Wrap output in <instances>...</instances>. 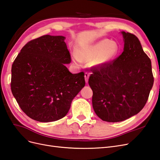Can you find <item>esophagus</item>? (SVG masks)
<instances>
[{"label": "esophagus", "instance_id": "1", "mask_svg": "<svg viewBox=\"0 0 160 160\" xmlns=\"http://www.w3.org/2000/svg\"><path fill=\"white\" fill-rule=\"evenodd\" d=\"M89 76H90L89 73H88V72H86V73H85L84 78H85V81H86V83H88V78H89Z\"/></svg>", "mask_w": 160, "mask_h": 160}]
</instances>
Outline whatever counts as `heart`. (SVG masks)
Instances as JSON below:
<instances>
[{
	"instance_id": "heart-1",
	"label": "heart",
	"mask_w": 160,
	"mask_h": 160,
	"mask_svg": "<svg viewBox=\"0 0 160 160\" xmlns=\"http://www.w3.org/2000/svg\"><path fill=\"white\" fill-rule=\"evenodd\" d=\"M118 53V46L108 39L101 40L96 43L82 48L78 54H74L73 60L77 66H80L82 61L92 60V65L102 67L114 59Z\"/></svg>"
}]
</instances>
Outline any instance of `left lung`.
<instances>
[{
    "instance_id": "8db88e82",
    "label": "left lung",
    "mask_w": 160,
    "mask_h": 160,
    "mask_svg": "<svg viewBox=\"0 0 160 160\" xmlns=\"http://www.w3.org/2000/svg\"><path fill=\"white\" fill-rule=\"evenodd\" d=\"M121 33L122 54L104 66L94 67L88 80L94 110L108 122H122L140 112L153 84L151 60L140 40L134 34Z\"/></svg>"
}]
</instances>
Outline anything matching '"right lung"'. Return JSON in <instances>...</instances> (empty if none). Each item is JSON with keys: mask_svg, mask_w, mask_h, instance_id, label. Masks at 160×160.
Returning <instances> with one entry per match:
<instances>
[{"mask_svg": "<svg viewBox=\"0 0 160 160\" xmlns=\"http://www.w3.org/2000/svg\"><path fill=\"white\" fill-rule=\"evenodd\" d=\"M62 36L44 35L26 44L11 69V90L21 110L40 122L58 120L68 112L85 86L84 74H72Z\"/></svg>", "mask_w": 160, "mask_h": 160, "instance_id": "1", "label": "right lung"}]
</instances>
